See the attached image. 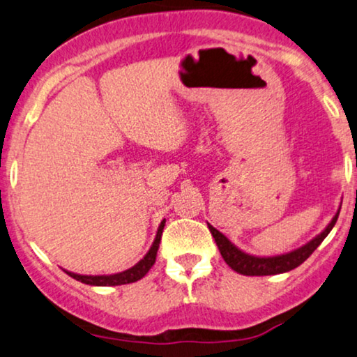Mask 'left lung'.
Listing matches in <instances>:
<instances>
[{"label": "left lung", "mask_w": 357, "mask_h": 357, "mask_svg": "<svg viewBox=\"0 0 357 357\" xmlns=\"http://www.w3.org/2000/svg\"><path fill=\"white\" fill-rule=\"evenodd\" d=\"M338 215L340 211L335 213V217L331 218V222L328 223L325 230H323L321 234H318L315 238L308 241V243L294 251H289V253L278 256H253L245 253V251L236 248L225 235L220 234L217 228H213L211 223H207V227L208 230H211L213 238H215V243L218 246L222 258L225 259V263L230 266L231 269L243 275H273L287 273V271H292L296 269L297 266H301L303 261L320 246L321 241L326 238L328 234L331 231V228L335 227L336 220H338Z\"/></svg>", "instance_id": "obj_1"}]
</instances>
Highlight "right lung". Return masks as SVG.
Listing matches in <instances>:
<instances>
[{"label": "right lung", "instance_id": "obj_1", "mask_svg": "<svg viewBox=\"0 0 357 357\" xmlns=\"http://www.w3.org/2000/svg\"><path fill=\"white\" fill-rule=\"evenodd\" d=\"M165 222L163 220L160 223L158 231H156V236L153 240V245L150 246L149 253H146L144 258H142L139 263L135 266H132L130 269L122 271V273L117 274H99V275H86V274H75L70 273V271H65L70 278L76 279V281L88 284V286H99V287H107V286H122V284H130V282H137L139 279L144 278V275L149 273L151 266L155 264L156 259V251L160 248V240H161V234H163L165 228Z\"/></svg>", "mask_w": 357, "mask_h": 357}]
</instances>
